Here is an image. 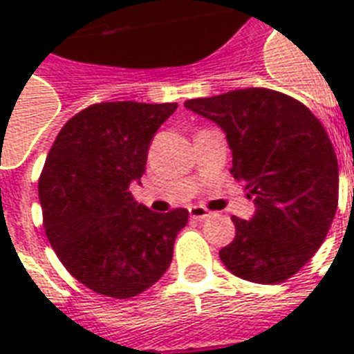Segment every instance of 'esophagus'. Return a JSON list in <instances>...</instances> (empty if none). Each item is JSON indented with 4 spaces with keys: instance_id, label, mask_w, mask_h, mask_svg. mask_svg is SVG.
<instances>
[{
    "instance_id": "1",
    "label": "esophagus",
    "mask_w": 354,
    "mask_h": 354,
    "mask_svg": "<svg viewBox=\"0 0 354 354\" xmlns=\"http://www.w3.org/2000/svg\"><path fill=\"white\" fill-rule=\"evenodd\" d=\"M189 215H191V218H194V221H205V218H209L213 213L205 209V207L194 205V207H191V209H189Z\"/></svg>"
}]
</instances>
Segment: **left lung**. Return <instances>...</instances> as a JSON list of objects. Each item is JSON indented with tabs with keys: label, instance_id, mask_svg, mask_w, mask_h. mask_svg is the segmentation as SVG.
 <instances>
[{
	"label": "left lung",
	"instance_id": "8db88e82",
	"mask_svg": "<svg viewBox=\"0 0 354 354\" xmlns=\"http://www.w3.org/2000/svg\"><path fill=\"white\" fill-rule=\"evenodd\" d=\"M185 108L226 133L233 178L244 182L255 213L232 216L235 239L221 261L241 279L277 285L324 244L338 205V160L314 113L296 99L264 90L191 99Z\"/></svg>",
	"mask_w": 354,
	"mask_h": 354
}]
</instances>
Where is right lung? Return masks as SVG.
<instances>
[{"mask_svg": "<svg viewBox=\"0 0 354 354\" xmlns=\"http://www.w3.org/2000/svg\"><path fill=\"white\" fill-rule=\"evenodd\" d=\"M176 102H101L69 119L38 182L44 227L75 279L102 296L128 299L165 274L187 209L154 213L138 204L149 147Z\"/></svg>", "mask_w": 354, "mask_h": 354, "instance_id": "right-lung-1", "label": "right lung"}]
</instances>
